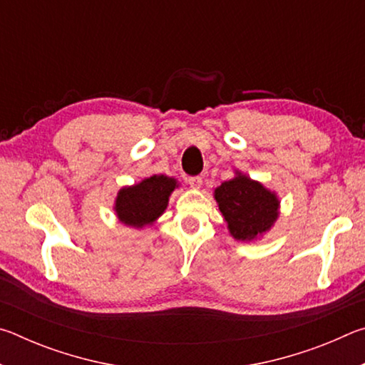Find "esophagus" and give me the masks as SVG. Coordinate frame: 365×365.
<instances>
[{
  "label": "esophagus",
  "instance_id": "obj_1",
  "mask_svg": "<svg viewBox=\"0 0 365 365\" xmlns=\"http://www.w3.org/2000/svg\"><path fill=\"white\" fill-rule=\"evenodd\" d=\"M188 183H190L191 188L200 190L201 185H202V178H201V177H190V178H188Z\"/></svg>",
  "mask_w": 365,
  "mask_h": 365
}]
</instances>
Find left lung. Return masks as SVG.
<instances>
[{
    "label": "left lung",
    "mask_w": 365,
    "mask_h": 365,
    "mask_svg": "<svg viewBox=\"0 0 365 365\" xmlns=\"http://www.w3.org/2000/svg\"><path fill=\"white\" fill-rule=\"evenodd\" d=\"M214 200L227 222L228 232L238 242L261 238L274 227L280 214V200L275 191L240 170L214 190Z\"/></svg>",
    "instance_id": "left-lung-1"
}]
</instances>
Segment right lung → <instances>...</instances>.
<instances>
[{
    "label": "right lung",
    "instance_id": "right-lung-1",
    "mask_svg": "<svg viewBox=\"0 0 365 365\" xmlns=\"http://www.w3.org/2000/svg\"><path fill=\"white\" fill-rule=\"evenodd\" d=\"M175 188H178L175 178L163 174L120 188L114 202L117 219L133 228L153 225L168 209L169 197Z\"/></svg>",
    "mask_w": 365,
    "mask_h": 365
}]
</instances>
